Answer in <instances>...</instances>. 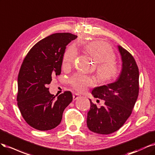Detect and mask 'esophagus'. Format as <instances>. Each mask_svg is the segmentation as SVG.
I'll return each instance as SVG.
<instances>
[{
  "label": "esophagus",
  "instance_id": "obj_1",
  "mask_svg": "<svg viewBox=\"0 0 155 155\" xmlns=\"http://www.w3.org/2000/svg\"><path fill=\"white\" fill-rule=\"evenodd\" d=\"M80 97H81V96L79 95V94H78L77 93H74L73 95V101H76V100L78 99Z\"/></svg>",
  "mask_w": 155,
  "mask_h": 155
}]
</instances>
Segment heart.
Returning a JSON list of instances; mask_svg holds the SVG:
<instances>
[{
    "label": "heart",
    "mask_w": 155,
    "mask_h": 155,
    "mask_svg": "<svg viewBox=\"0 0 155 155\" xmlns=\"http://www.w3.org/2000/svg\"><path fill=\"white\" fill-rule=\"evenodd\" d=\"M84 49L98 62L97 73L99 79L104 82L111 81L116 78L120 73V68L114 62L116 55L109 44L103 41H94L87 44ZM77 51L75 48L70 47L63 55V65L69 66L75 61ZM69 83L78 92H84L89 86L95 84L94 79L91 77L77 74L73 76Z\"/></svg>",
    "instance_id": "1"
}]
</instances>
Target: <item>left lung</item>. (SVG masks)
<instances>
[{"label":"left lung","instance_id":"left-lung-1","mask_svg":"<svg viewBox=\"0 0 155 155\" xmlns=\"http://www.w3.org/2000/svg\"><path fill=\"white\" fill-rule=\"evenodd\" d=\"M122 68L117 81L94 87V97L105 101L97 107L90 99L91 107L87 113V126L98 134H109L117 131L130 117L139 92V71L135 60L126 49L118 46Z\"/></svg>","mask_w":155,"mask_h":155}]
</instances>
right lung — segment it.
Returning <instances> with one entry per match:
<instances>
[{
    "instance_id": "1",
    "label": "right lung",
    "mask_w": 155,
    "mask_h": 155,
    "mask_svg": "<svg viewBox=\"0 0 155 155\" xmlns=\"http://www.w3.org/2000/svg\"><path fill=\"white\" fill-rule=\"evenodd\" d=\"M77 38L69 33L52 34L35 44L24 59L18 76L17 105L25 121L37 130L58 126L73 101L71 91L56 98L48 86L53 77L61 74L66 46Z\"/></svg>"
}]
</instances>
